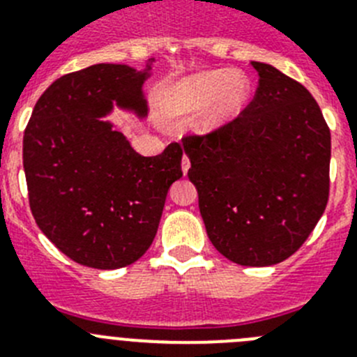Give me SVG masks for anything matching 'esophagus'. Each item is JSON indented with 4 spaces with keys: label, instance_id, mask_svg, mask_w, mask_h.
I'll return each instance as SVG.
<instances>
[{
    "label": "esophagus",
    "instance_id": "34e87169",
    "mask_svg": "<svg viewBox=\"0 0 357 357\" xmlns=\"http://www.w3.org/2000/svg\"><path fill=\"white\" fill-rule=\"evenodd\" d=\"M189 166H191V162H189V157L184 155L182 157V172H184V175L189 172Z\"/></svg>",
    "mask_w": 357,
    "mask_h": 357
}]
</instances>
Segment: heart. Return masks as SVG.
Here are the masks:
<instances>
[{"label":"heart","mask_w":357,"mask_h":357,"mask_svg":"<svg viewBox=\"0 0 357 357\" xmlns=\"http://www.w3.org/2000/svg\"><path fill=\"white\" fill-rule=\"evenodd\" d=\"M250 93V80L245 73L211 69L166 85L159 94V109L168 118L197 110L191 128L197 134H213L241 114Z\"/></svg>","instance_id":"1"}]
</instances>
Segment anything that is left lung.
Returning <instances> with one entry per match:
<instances>
[{"label":"left lung","mask_w":357,"mask_h":357,"mask_svg":"<svg viewBox=\"0 0 357 357\" xmlns=\"http://www.w3.org/2000/svg\"><path fill=\"white\" fill-rule=\"evenodd\" d=\"M252 66L259 85L250 105L182 144L214 248L241 266H272L302 247L326 211L331 132L304 85Z\"/></svg>","instance_id":"1"}]
</instances>
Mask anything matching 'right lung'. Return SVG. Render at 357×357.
Segmentation results:
<instances>
[{
	"mask_svg": "<svg viewBox=\"0 0 357 357\" xmlns=\"http://www.w3.org/2000/svg\"><path fill=\"white\" fill-rule=\"evenodd\" d=\"M127 64H94L53 82L23 137L30 209L69 259L98 270L135 263L159 229L169 185L182 176L178 143L139 155L105 121L114 107L144 118L151 75Z\"/></svg>",
	"mask_w": 357,
	"mask_h": 357,
	"instance_id": "right-lung-1",
	"label": "right lung"
}]
</instances>
